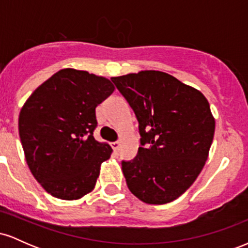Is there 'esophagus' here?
Segmentation results:
<instances>
[{"instance_id":"esophagus-1","label":"esophagus","mask_w":248,"mask_h":248,"mask_svg":"<svg viewBox=\"0 0 248 248\" xmlns=\"http://www.w3.org/2000/svg\"><path fill=\"white\" fill-rule=\"evenodd\" d=\"M120 146L121 143L119 141H115V142H112V148L114 152H119V149H120Z\"/></svg>"}]
</instances>
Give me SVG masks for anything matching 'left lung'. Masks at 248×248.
<instances>
[{
  "label": "left lung",
  "instance_id": "8db88e82",
  "mask_svg": "<svg viewBox=\"0 0 248 248\" xmlns=\"http://www.w3.org/2000/svg\"><path fill=\"white\" fill-rule=\"evenodd\" d=\"M139 121L141 147L122 162L127 186L147 204H166L192 186L209 157L216 121L201 91L162 71L110 78Z\"/></svg>",
  "mask_w": 248,
  "mask_h": 248
}]
</instances>
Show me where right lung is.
Instances as JSON below:
<instances>
[{
  "label": "right lung",
  "instance_id": "obj_1",
  "mask_svg": "<svg viewBox=\"0 0 248 248\" xmlns=\"http://www.w3.org/2000/svg\"><path fill=\"white\" fill-rule=\"evenodd\" d=\"M115 90L109 79L62 69L31 93L21 108L18 132L25 161L53 197L76 201L95 187L112 148L93 138L95 107Z\"/></svg>",
  "mask_w": 248,
  "mask_h": 248
}]
</instances>
